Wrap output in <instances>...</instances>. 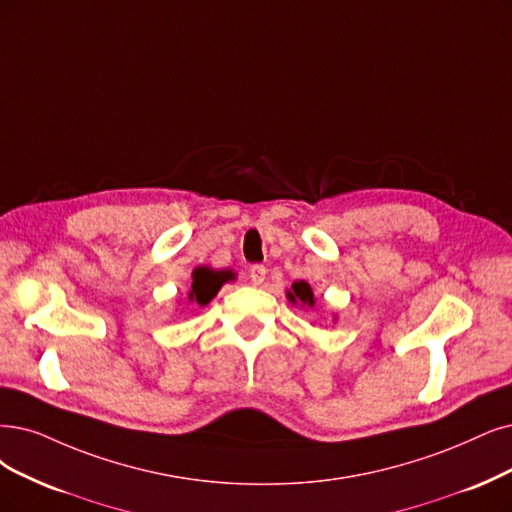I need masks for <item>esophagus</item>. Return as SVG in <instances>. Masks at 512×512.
Returning <instances> with one entry per match:
<instances>
[{
	"label": "esophagus",
	"instance_id": "34e87169",
	"mask_svg": "<svg viewBox=\"0 0 512 512\" xmlns=\"http://www.w3.org/2000/svg\"><path fill=\"white\" fill-rule=\"evenodd\" d=\"M266 266H259V263H257V266H253L251 270H249V276H251V282H253V285L255 287H259L261 285V282L263 280H266Z\"/></svg>",
	"mask_w": 512,
	"mask_h": 512
}]
</instances>
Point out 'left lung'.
Instances as JSON below:
<instances>
[{
  "label": "left lung",
  "instance_id": "left-lung-1",
  "mask_svg": "<svg viewBox=\"0 0 512 512\" xmlns=\"http://www.w3.org/2000/svg\"><path fill=\"white\" fill-rule=\"evenodd\" d=\"M287 297L291 304H299L301 308L308 306L312 308L314 306V293H312V287L308 285L306 280H297L291 285V289L287 291Z\"/></svg>",
  "mask_w": 512,
  "mask_h": 512
}]
</instances>
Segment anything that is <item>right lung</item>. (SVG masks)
<instances>
[{
    "label": "right lung",
    "instance_id": "obj_1",
    "mask_svg": "<svg viewBox=\"0 0 512 512\" xmlns=\"http://www.w3.org/2000/svg\"><path fill=\"white\" fill-rule=\"evenodd\" d=\"M194 282L192 289L187 291V301L194 306H206L227 280H234L232 270H211V268H196L192 274Z\"/></svg>",
    "mask_w": 512,
    "mask_h": 512
}]
</instances>
